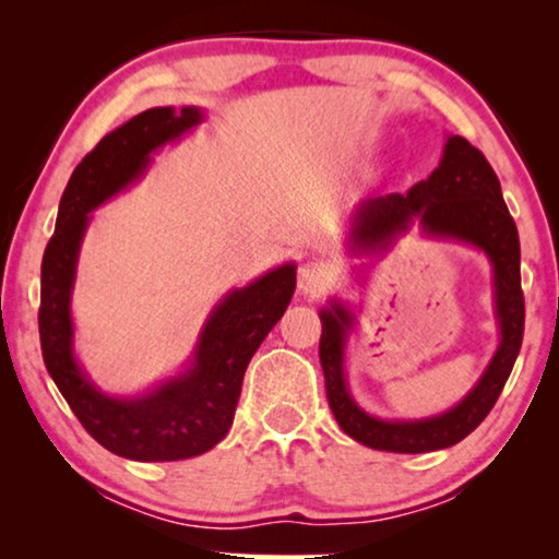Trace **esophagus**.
<instances>
[{
	"label": "esophagus",
	"instance_id": "34e87169",
	"mask_svg": "<svg viewBox=\"0 0 559 559\" xmlns=\"http://www.w3.org/2000/svg\"><path fill=\"white\" fill-rule=\"evenodd\" d=\"M333 282V274H331V266L325 262H318V259H312V262H305L300 270H297V287H300L302 295H320L325 293L328 287H331Z\"/></svg>",
	"mask_w": 559,
	"mask_h": 559
}]
</instances>
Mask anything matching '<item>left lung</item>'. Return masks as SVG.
I'll list each match as a JSON object with an SVG mask.
<instances>
[{
  "label": "left lung",
  "mask_w": 559,
  "mask_h": 559,
  "mask_svg": "<svg viewBox=\"0 0 559 559\" xmlns=\"http://www.w3.org/2000/svg\"><path fill=\"white\" fill-rule=\"evenodd\" d=\"M415 218H419V226L427 236L465 241L491 259L501 341L484 377L453 409L425 419H379L358 407L343 377V350H346L348 328H354V318L341 302H331V310H320V320H323L320 364H323L325 394L335 423L348 438L373 450H386V453H430V450L450 448L468 438L499 400L514 369L524 335L519 234L503 203L501 182L484 152L463 136H448L440 165L435 167L430 178L412 186L407 195L389 193L369 198L358 205L350 239L364 254L386 249L394 236L407 231Z\"/></svg>",
  "instance_id": "1"
}]
</instances>
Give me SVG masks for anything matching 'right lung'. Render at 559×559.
Segmentation results:
<instances>
[{"instance_id":"1","label":"right lung","mask_w":559,"mask_h":559,"mask_svg":"<svg viewBox=\"0 0 559 559\" xmlns=\"http://www.w3.org/2000/svg\"><path fill=\"white\" fill-rule=\"evenodd\" d=\"M201 121L198 106H155L106 134L68 180L43 254L37 323L45 366L91 438L129 461H186L226 438L243 371L295 293V264L228 293L205 320L190 369L150 394L117 400L98 392L75 361L71 293L88 213L140 180L152 152Z\"/></svg>"}]
</instances>
